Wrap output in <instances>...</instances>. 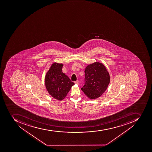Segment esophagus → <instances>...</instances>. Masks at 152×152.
Returning <instances> with one entry per match:
<instances>
[{
	"mask_svg": "<svg viewBox=\"0 0 152 152\" xmlns=\"http://www.w3.org/2000/svg\"><path fill=\"white\" fill-rule=\"evenodd\" d=\"M74 83H75V84H79V82L78 80H76V81H74Z\"/></svg>",
	"mask_w": 152,
	"mask_h": 152,
	"instance_id": "34e87169",
	"label": "esophagus"
}]
</instances>
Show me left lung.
Wrapping results in <instances>:
<instances>
[{"mask_svg": "<svg viewBox=\"0 0 152 152\" xmlns=\"http://www.w3.org/2000/svg\"><path fill=\"white\" fill-rule=\"evenodd\" d=\"M84 83L81 89L90 99L99 98L107 88L110 76L106 67L101 63L88 65L85 70Z\"/></svg>", "mask_w": 152, "mask_h": 152, "instance_id": "obj_1", "label": "left lung"}]
</instances>
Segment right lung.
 Returning a JSON list of instances; mask_svg holds the SVG:
<instances>
[{
	"instance_id": "right-lung-1",
	"label": "right lung",
	"mask_w": 152,
	"mask_h": 152,
	"mask_svg": "<svg viewBox=\"0 0 152 152\" xmlns=\"http://www.w3.org/2000/svg\"><path fill=\"white\" fill-rule=\"evenodd\" d=\"M62 64H52L45 78L46 89L50 95L58 100L65 98L74 83L62 72Z\"/></svg>"
}]
</instances>
